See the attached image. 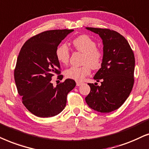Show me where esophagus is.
<instances>
[{
  "label": "esophagus",
  "mask_w": 149,
  "mask_h": 149,
  "mask_svg": "<svg viewBox=\"0 0 149 149\" xmlns=\"http://www.w3.org/2000/svg\"><path fill=\"white\" fill-rule=\"evenodd\" d=\"M82 84V82H76V86H80Z\"/></svg>",
  "instance_id": "34e87169"
}]
</instances>
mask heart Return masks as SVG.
Listing matches in <instances>:
<instances>
[{"label": "heart", "instance_id": "b5f03b06", "mask_svg": "<svg viewBox=\"0 0 149 149\" xmlns=\"http://www.w3.org/2000/svg\"><path fill=\"white\" fill-rule=\"evenodd\" d=\"M75 49L84 54L82 63L80 67H71L65 71L67 78L76 81H82L91 73V67L94 69L102 66L104 54L97 47V43L92 38L86 35H80L72 41ZM56 56L61 64L67 65L70 58V52L65 43L58 46L56 49Z\"/></svg>", "mask_w": 149, "mask_h": 149}]
</instances>
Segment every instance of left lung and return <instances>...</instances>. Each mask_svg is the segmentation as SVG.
Listing matches in <instances>:
<instances>
[{
	"label": "left lung",
	"mask_w": 149,
	"mask_h": 149,
	"mask_svg": "<svg viewBox=\"0 0 149 149\" xmlns=\"http://www.w3.org/2000/svg\"><path fill=\"white\" fill-rule=\"evenodd\" d=\"M100 35L103 41L104 59L102 67L94 78L101 86L91 87L85 98L86 104L95 111L108 113L119 108L130 95L134 86L135 57L128 41L112 30L86 27Z\"/></svg>",
	"instance_id": "1"
}]
</instances>
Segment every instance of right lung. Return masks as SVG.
<instances>
[{"label": "right lung", "mask_w": 149, "mask_h": 149, "mask_svg": "<svg viewBox=\"0 0 149 149\" xmlns=\"http://www.w3.org/2000/svg\"><path fill=\"white\" fill-rule=\"evenodd\" d=\"M73 30L47 31L26 41L19 51L14 70L17 92L29 112L39 117H52L62 112L67 95L76 86V82L67 79L52 84V77L61 73L56 49ZM62 75L58 79L62 80Z\"/></svg>", "instance_id": "right-lung-1"}]
</instances>
